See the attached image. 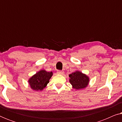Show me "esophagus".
Masks as SVG:
<instances>
[{
	"instance_id": "obj_1",
	"label": "esophagus",
	"mask_w": 122,
	"mask_h": 122,
	"mask_svg": "<svg viewBox=\"0 0 122 122\" xmlns=\"http://www.w3.org/2000/svg\"><path fill=\"white\" fill-rule=\"evenodd\" d=\"M64 71H57V74H61V75H63L64 74Z\"/></svg>"
}]
</instances>
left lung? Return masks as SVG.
Segmentation results:
<instances>
[{"instance_id": "obj_1", "label": "left lung", "mask_w": 122, "mask_h": 122, "mask_svg": "<svg viewBox=\"0 0 122 122\" xmlns=\"http://www.w3.org/2000/svg\"><path fill=\"white\" fill-rule=\"evenodd\" d=\"M69 81L73 87L76 89L86 88L89 83V78L86 74L79 71H76L69 75Z\"/></svg>"}]
</instances>
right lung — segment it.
I'll list each match as a JSON object with an SVG mask.
<instances>
[{
  "instance_id": "add662e5",
  "label": "right lung",
  "mask_w": 122,
  "mask_h": 122,
  "mask_svg": "<svg viewBox=\"0 0 122 122\" xmlns=\"http://www.w3.org/2000/svg\"><path fill=\"white\" fill-rule=\"evenodd\" d=\"M53 76V73L48 72L44 70L38 71L29 80L31 88L34 91H42L49 82V79Z\"/></svg>"
}]
</instances>
